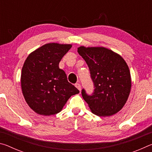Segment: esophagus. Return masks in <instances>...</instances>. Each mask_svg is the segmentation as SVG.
I'll list each match as a JSON object with an SVG mask.
<instances>
[{
	"label": "esophagus",
	"mask_w": 152,
	"mask_h": 152,
	"mask_svg": "<svg viewBox=\"0 0 152 152\" xmlns=\"http://www.w3.org/2000/svg\"><path fill=\"white\" fill-rule=\"evenodd\" d=\"M75 86L77 88H78L80 91H81V86H80V84L79 83H76V84H75Z\"/></svg>",
	"instance_id": "1"
}]
</instances>
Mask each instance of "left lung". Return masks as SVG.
I'll use <instances>...</instances> for the list:
<instances>
[{
    "instance_id": "left-lung-1",
    "label": "left lung",
    "mask_w": 152,
    "mask_h": 152,
    "mask_svg": "<svg viewBox=\"0 0 152 152\" xmlns=\"http://www.w3.org/2000/svg\"><path fill=\"white\" fill-rule=\"evenodd\" d=\"M78 52L88 66L94 88L91 95L82 90L84 101L98 116L115 115L126 103L132 87L127 63L120 55L103 47L81 46Z\"/></svg>"
}]
</instances>
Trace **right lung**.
<instances>
[{
	"label": "right lung",
	"mask_w": 152,
	"mask_h": 152,
	"mask_svg": "<svg viewBox=\"0 0 152 152\" xmlns=\"http://www.w3.org/2000/svg\"><path fill=\"white\" fill-rule=\"evenodd\" d=\"M70 44L48 43L30 53L20 76L23 94L27 103L37 114L49 116L60 113L71 96L79 91L67 80L59 68Z\"/></svg>",
	"instance_id": "add662e5"
}]
</instances>
